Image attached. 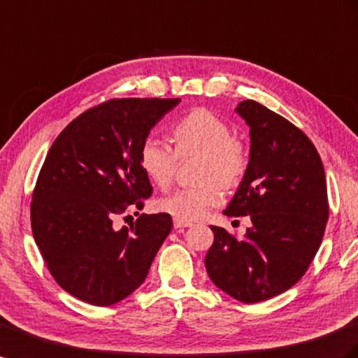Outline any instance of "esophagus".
Here are the masks:
<instances>
[{"label": "esophagus", "mask_w": 358, "mask_h": 358, "mask_svg": "<svg viewBox=\"0 0 358 358\" xmlns=\"http://www.w3.org/2000/svg\"><path fill=\"white\" fill-rule=\"evenodd\" d=\"M173 226H175V229H185V227H191L192 224L188 223V221H182L179 218H175L173 220Z\"/></svg>", "instance_id": "34e87169"}]
</instances>
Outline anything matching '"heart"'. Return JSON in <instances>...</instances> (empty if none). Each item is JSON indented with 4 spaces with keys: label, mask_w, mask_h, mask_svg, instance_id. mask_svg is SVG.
Segmentation results:
<instances>
[{
    "label": "heart",
    "mask_w": 358,
    "mask_h": 358,
    "mask_svg": "<svg viewBox=\"0 0 358 358\" xmlns=\"http://www.w3.org/2000/svg\"><path fill=\"white\" fill-rule=\"evenodd\" d=\"M175 149L157 137L144 140L140 149V164L146 176L157 187L171 185L179 158L201 155L200 179L203 187H183L159 200V209L182 221H197L220 205L223 187H235L247 170L248 157L244 143L231 135L223 119L208 108H196L176 123L173 129Z\"/></svg>",
    "instance_id": "b5f03b06"
}]
</instances>
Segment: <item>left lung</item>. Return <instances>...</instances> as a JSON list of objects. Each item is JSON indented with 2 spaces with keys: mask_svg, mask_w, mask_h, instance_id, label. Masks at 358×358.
<instances>
[{
  "mask_svg": "<svg viewBox=\"0 0 358 358\" xmlns=\"http://www.w3.org/2000/svg\"><path fill=\"white\" fill-rule=\"evenodd\" d=\"M235 111L250 128L248 166L224 214L250 215L243 239L210 226L209 278L241 303L265 301L304 275L328 220L325 171L307 135L256 101Z\"/></svg>",
  "mask_w": 358,
  "mask_h": 358,
  "instance_id": "left-lung-1",
  "label": "left lung"
}]
</instances>
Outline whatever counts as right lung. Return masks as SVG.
Returning <instances> with one entry per match:
<instances>
[{
    "mask_svg": "<svg viewBox=\"0 0 358 358\" xmlns=\"http://www.w3.org/2000/svg\"><path fill=\"white\" fill-rule=\"evenodd\" d=\"M179 102L101 103L67 124L48 152L33 192V236L55 282L81 301L105 307L131 295L171 231L166 212L120 229L114 220L152 196L141 144Z\"/></svg>",
    "mask_w": 358,
    "mask_h": 358,
    "instance_id": "right-lung-1",
    "label": "right lung"
}]
</instances>
